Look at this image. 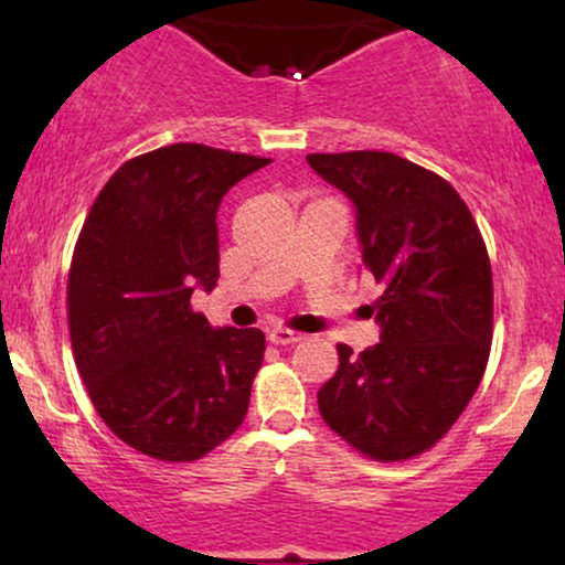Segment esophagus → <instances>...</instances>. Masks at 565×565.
Wrapping results in <instances>:
<instances>
[{
	"label": "esophagus",
	"mask_w": 565,
	"mask_h": 565,
	"mask_svg": "<svg viewBox=\"0 0 565 565\" xmlns=\"http://www.w3.org/2000/svg\"><path fill=\"white\" fill-rule=\"evenodd\" d=\"M267 337H269V342H273V344H296V342H300V339H303L300 331H292V329H285V327L269 329Z\"/></svg>",
	"instance_id": "1"
}]
</instances>
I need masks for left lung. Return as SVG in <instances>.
I'll list each match as a JSON object with an SVG mask.
<instances>
[{"mask_svg": "<svg viewBox=\"0 0 565 565\" xmlns=\"http://www.w3.org/2000/svg\"><path fill=\"white\" fill-rule=\"evenodd\" d=\"M358 207L362 262L383 285L370 308L381 342L352 354L319 391L323 422L373 460L429 450L466 412L493 337L483 236L450 182L388 151L308 153Z\"/></svg>", "mask_w": 565, "mask_h": 565, "instance_id": "left-lung-1", "label": "left lung"}]
</instances>
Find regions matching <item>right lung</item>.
<instances>
[{
    "instance_id": "add662e5",
    "label": "right lung",
    "mask_w": 565,
    "mask_h": 565,
    "mask_svg": "<svg viewBox=\"0 0 565 565\" xmlns=\"http://www.w3.org/2000/svg\"><path fill=\"white\" fill-rule=\"evenodd\" d=\"M269 159L172 143L99 192L68 269V334L97 414L134 450L203 458L244 422L265 360L259 329H213L190 306L218 282V205Z\"/></svg>"
}]
</instances>
